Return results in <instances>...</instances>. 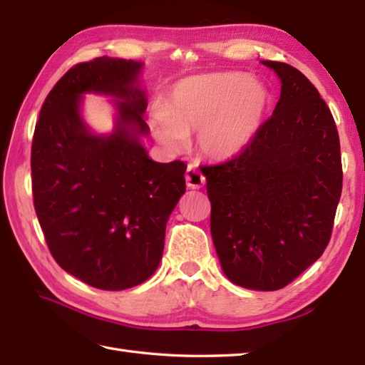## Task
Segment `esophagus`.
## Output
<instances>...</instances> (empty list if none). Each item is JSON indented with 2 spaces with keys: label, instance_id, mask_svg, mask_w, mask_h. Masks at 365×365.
<instances>
[{
  "label": "esophagus",
  "instance_id": "obj_1",
  "mask_svg": "<svg viewBox=\"0 0 365 365\" xmlns=\"http://www.w3.org/2000/svg\"><path fill=\"white\" fill-rule=\"evenodd\" d=\"M185 180H187V187L191 190H199L204 187L205 183V177L204 174L200 173L197 168H192L188 166L187 168V173H185Z\"/></svg>",
  "mask_w": 365,
  "mask_h": 365
}]
</instances>
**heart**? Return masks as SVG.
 <instances>
[{"mask_svg":"<svg viewBox=\"0 0 365 365\" xmlns=\"http://www.w3.org/2000/svg\"><path fill=\"white\" fill-rule=\"evenodd\" d=\"M267 106L265 88L243 73L191 76L173 89L165 111L153 114L152 125L170 149L180 147L187 136L199 135L207 157L227 160L250 145Z\"/></svg>","mask_w":365,"mask_h":365,"instance_id":"b5f03b06","label":"heart"}]
</instances>
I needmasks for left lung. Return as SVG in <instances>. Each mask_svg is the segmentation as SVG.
<instances>
[{
	"instance_id": "left-lung-1",
	"label": "left lung",
	"mask_w": 365,
	"mask_h": 365,
	"mask_svg": "<svg viewBox=\"0 0 365 365\" xmlns=\"http://www.w3.org/2000/svg\"><path fill=\"white\" fill-rule=\"evenodd\" d=\"M281 97L250 145L202 166L210 229L224 274L252 290H279L320 259L331 240L342 161L334 118L298 68L262 61Z\"/></svg>"
}]
</instances>
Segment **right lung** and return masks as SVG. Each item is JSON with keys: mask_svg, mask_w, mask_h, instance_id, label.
Masks as SVG:
<instances>
[{"mask_svg": "<svg viewBox=\"0 0 365 365\" xmlns=\"http://www.w3.org/2000/svg\"><path fill=\"white\" fill-rule=\"evenodd\" d=\"M141 68L106 56L73 66L46 96L31 147L34 208L53 259L102 290H125L155 273L169 215L187 190L183 161H153L139 143L149 133ZM84 91L120 98L110 137L82 122Z\"/></svg>", "mask_w": 365, "mask_h": 365, "instance_id": "right-lung-1", "label": "right lung"}]
</instances>
